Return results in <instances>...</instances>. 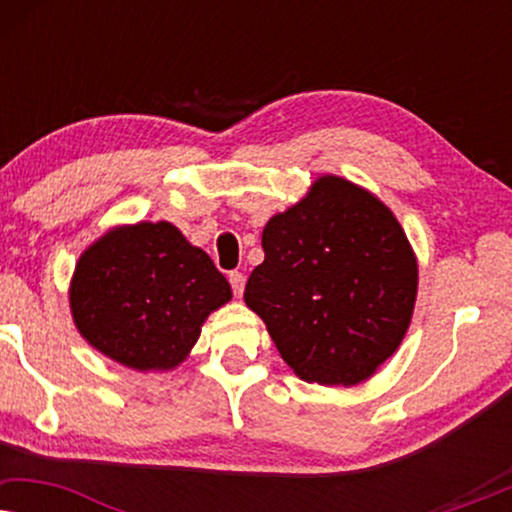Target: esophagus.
Listing matches in <instances>:
<instances>
[{"label":"esophagus","mask_w":512,"mask_h":512,"mask_svg":"<svg viewBox=\"0 0 512 512\" xmlns=\"http://www.w3.org/2000/svg\"><path fill=\"white\" fill-rule=\"evenodd\" d=\"M228 282H230V286H233L235 296H242V291H244V282H247V279H244L242 272H230V275H228Z\"/></svg>","instance_id":"obj_1"}]
</instances>
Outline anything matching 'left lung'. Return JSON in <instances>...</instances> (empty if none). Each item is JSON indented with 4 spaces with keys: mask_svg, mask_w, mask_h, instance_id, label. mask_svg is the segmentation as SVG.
Instances as JSON below:
<instances>
[{
    "mask_svg": "<svg viewBox=\"0 0 512 512\" xmlns=\"http://www.w3.org/2000/svg\"><path fill=\"white\" fill-rule=\"evenodd\" d=\"M244 303L293 373L354 387L401 347L417 300V256L394 212L352 181L324 174L272 216Z\"/></svg>",
    "mask_w": 512,
    "mask_h": 512,
    "instance_id": "8db88e82",
    "label": "left lung"
}]
</instances>
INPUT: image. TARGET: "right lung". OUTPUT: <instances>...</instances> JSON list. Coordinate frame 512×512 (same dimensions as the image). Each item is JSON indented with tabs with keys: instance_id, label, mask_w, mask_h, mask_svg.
Instances as JSON below:
<instances>
[{
	"instance_id": "add662e5",
	"label": "right lung",
	"mask_w": 512,
	"mask_h": 512,
	"mask_svg": "<svg viewBox=\"0 0 512 512\" xmlns=\"http://www.w3.org/2000/svg\"><path fill=\"white\" fill-rule=\"evenodd\" d=\"M233 298L228 279L170 221L116 226L83 251L69 282L76 331L125 368H177L202 324Z\"/></svg>"
}]
</instances>
